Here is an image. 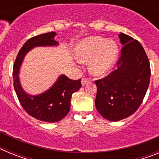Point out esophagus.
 Returning <instances> with one entry per match:
<instances>
[{
    "label": "esophagus",
    "mask_w": 159,
    "mask_h": 159,
    "mask_svg": "<svg viewBox=\"0 0 159 159\" xmlns=\"http://www.w3.org/2000/svg\"><path fill=\"white\" fill-rule=\"evenodd\" d=\"M89 83V80L86 78H84L82 79V80H81V84H82V86H85L87 84Z\"/></svg>",
    "instance_id": "obj_1"
}]
</instances>
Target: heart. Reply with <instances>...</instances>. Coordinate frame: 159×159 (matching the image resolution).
Returning <instances> with one entry per match:
<instances>
[{
    "instance_id": "1",
    "label": "heart",
    "mask_w": 159,
    "mask_h": 159,
    "mask_svg": "<svg viewBox=\"0 0 159 159\" xmlns=\"http://www.w3.org/2000/svg\"><path fill=\"white\" fill-rule=\"evenodd\" d=\"M75 58L82 64H89V71L95 76H104L110 72L119 56V46L113 40L101 36H89L77 43Z\"/></svg>"
}]
</instances>
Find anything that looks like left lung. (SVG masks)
<instances>
[{"label":"left lung","instance_id":"obj_1","mask_svg":"<svg viewBox=\"0 0 159 159\" xmlns=\"http://www.w3.org/2000/svg\"><path fill=\"white\" fill-rule=\"evenodd\" d=\"M119 38L123 47L118 69L95 81V107L104 119L113 122L126 119L138 110L151 79L150 63L141 43L122 32Z\"/></svg>","mask_w":159,"mask_h":159}]
</instances>
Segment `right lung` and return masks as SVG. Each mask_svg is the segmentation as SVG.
<instances>
[{
    "label": "right lung",
    "instance_id": "right-lung-1",
    "mask_svg": "<svg viewBox=\"0 0 159 159\" xmlns=\"http://www.w3.org/2000/svg\"><path fill=\"white\" fill-rule=\"evenodd\" d=\"M57 32H47L30 38L20 50L13 66V85L20 102L25 111L35 119L47 123H57L69 112L73 93L81 88L80 80H72L65 75H60L51 88L38 95L26 92L20 80V71L25 56L36 47H57Z\"/></svg>",
    "mask_w": 159,
    "mask_h": 159
}]
</instances>
